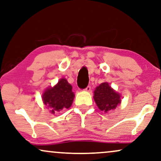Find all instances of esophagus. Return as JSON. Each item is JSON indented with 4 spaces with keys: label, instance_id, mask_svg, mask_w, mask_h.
I'll use <instances>...</instances> for the list:
<instances>
[{
    "label": "esophagus",
    "instance_id": "1",
    "mask_svg": "<svg viewBox=\"0 0 161 161\" xmlns=\"http://www.w3.org/2000/svg\"><path fill=\"white\" fill-rule=\"evenodd\" d=\"M84 90L86 91V92H89L91 91V86H88L86 87V88Z\"/></svg>",
    "mask_w": 161,
    "mask_h": 161
}]
</instances>
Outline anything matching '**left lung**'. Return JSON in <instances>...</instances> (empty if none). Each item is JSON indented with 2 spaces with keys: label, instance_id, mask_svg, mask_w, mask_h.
Returning a JSON list of instances; mask_svg holds the SVG:
<instances>
[{
  "label": "left lung",
  "instance_id": "left-lung-1",
  "mask_svg": "<svg viewBox=\"0 0 161 161\" xmlns=\"http://www.w3.org/2000/svg\"><path fill=\"white\" fill-rule=\"evenodd\" d=\"M94 100L101 111L107 112L120 104V95L116 92L107 82L102 83L94 91Z\"/></svg>",
  "mask_w": 161,
  "mask_h": 161
}]
</instances>
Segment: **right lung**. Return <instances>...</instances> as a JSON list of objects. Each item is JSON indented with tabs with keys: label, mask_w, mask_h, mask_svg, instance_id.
Returning a JSON list of instances; mask_svg holds the SVG:
<instances>
[{
	"label": "right lung",
	"mask_w": 161,
	"mask_h": 161,
	"mask_svg": "<svg viewBox=\"0 0 161 161\" xmlns=\"http://www.w3.org/2000/svg\"><path fill=\"white\" fill-rule=\"evenodd\" d=\"M72 86L65 78H61L55 86L48 88L42 95L43 103L51 108V113L55 114L72 106L75 94Z\"/></svg>",
	"instance_id": "1"
}]
</instances>
